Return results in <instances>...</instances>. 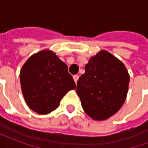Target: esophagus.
<instances>
[{"label": "esophagus", "mask_w": 148, "mask_h": 148, "mask_svg": "<svg viewBox=\"0 0 148 148\" xmlns=\"http://www.w3.org/2000/svg\"><path fill=\"white\" fill-rule=\"evenodd\" d=\"M73 78H74V82H75V83H77V79H78V75H74Z\"/></svg>", "instance_id": "34e87169"}]
</instances>
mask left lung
<instances>
[{
    "label": "left lung",
    "instance_id": "left-lung-1",
    "mask_svg": "<svg viewBox=\"0 0 148 148\" xmlns=\"http://www.w3.org/2000/svg\"><path fill=\"white\" fill-rule=\"evenodd\" d=\"M128 84L124 63L107 51H101L86 65L76 92L85 112L95 121H105L122 107Z\"/></svg>",
    "mask_w": 148,
    "mask_h": 148
}]
</instances>
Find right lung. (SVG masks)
Returning <instances> with one entry per match:
<instances>
[{"mask_svg": "<svg viewBox=\"0 0 148 148\" xmlns=\"http://www.w3.org/2000/svg\"><path fill=\"white\" fill-rule=\"evenodd\" d=\"M20 78L25 102L41 115L57 109L66 93L76 89L66 64L49 50L32 55L21 68Z\"/></svg>", "mask_w": 148, "mask_h": 148, "instance_id": "add662e5", "label": "right lung"}]
</instances>
